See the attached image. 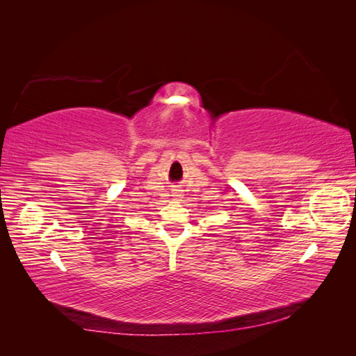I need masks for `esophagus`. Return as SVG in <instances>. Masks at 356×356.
Masks as SVG:
<instances>
[{
	"label": "esophagus",
	"mask_w": 356,
	"mask_h": 356,
	"mask_svg": "<svg viewBox=\"0 0 356 356\" xmlns=\"http://www.w3.org/2000/svg\"><path fill=\"white\" fill-rule=\"evenodd\" d=\"M174 195H176V197H177V194H174Z\"/></svg>",
	"instance_id": "1"
}]
</instances>
